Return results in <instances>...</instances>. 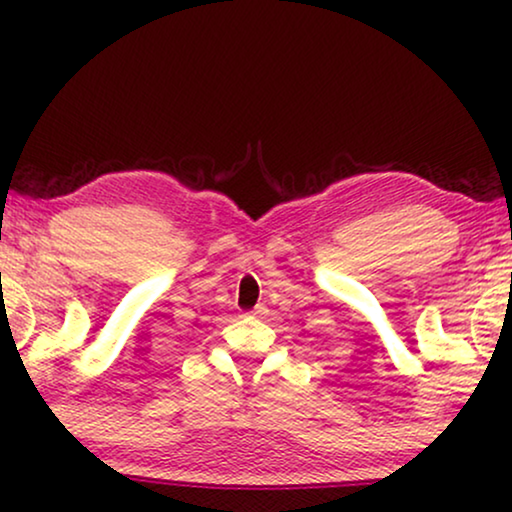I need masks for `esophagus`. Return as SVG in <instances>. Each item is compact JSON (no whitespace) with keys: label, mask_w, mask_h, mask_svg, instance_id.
Masks as SVG:
<instances>
[{"label":"esophagus","mask_w":512,"mask_h":512,"mask_svg":"<svg viewBox=\"0 0 512 512\" xmlns=\"http://www.w3.org/2000/svg\"><path fill=\"white\" fill-rule=\"evenodd\" d=\"M251 314H256V317H265V314H268V307H265V305H256L254 312H251Z\"/></svg>","instance_id":"esophagus-1"}]
</instances>
